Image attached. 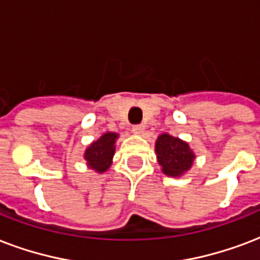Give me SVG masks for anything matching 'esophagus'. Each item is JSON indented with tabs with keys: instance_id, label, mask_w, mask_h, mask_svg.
Here are the masks:
<instances>
[{
	"instance_id": "1",
	"label": "esophagus",
	"mask_w": 260,
	"mask_h": 260,
	"mask_svg": "<svg viewBox=\"0 0 260 260\" xmlns=\"http://www.w3.org/2000/svg\"><path fill=\"white\" fill-rule=\"evenodd\" d=\"M144 129H146V126L144 125H134L132 126V132L135 135H143Z\"/></svg>"
}]
</instances>
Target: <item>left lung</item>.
<instances>
[{"instance_id": "1", "label": "left lung", "mask_w": 260, "mask_h": 260, "mask_svg": "<svg viewBox=\"0 0 260 260\" xmlns=\"http://www.w3.org/2000/svg\"><path fill=\"white\" fill-rule=\"evenodd\" d=\"M155 154L162 173L173 178L187 173L196 158L195 152L185 140L169 134H161L156 138Z\"/></svg>"}]
</instances>
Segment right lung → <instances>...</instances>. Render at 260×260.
Masks as SVG:
<instances>
[{
	"label": "right lung",
	"mask_w": 260,
	"mask_h": 260,
	"mask_svg": "<svg viewBox=\"0 0 260 260\" xmlns=\"http://www.w3.org/2000/svg\"><path fill=\"white\" fill-rule=\"evenodd\" d=\"M120 135L117 132H105L102 136L88 144L83 158L88 169L102 174L108 172L113 164V156L116 152V142Z\"/></svg>",
	"instance_id": "obj_1"
}]
</instances>
